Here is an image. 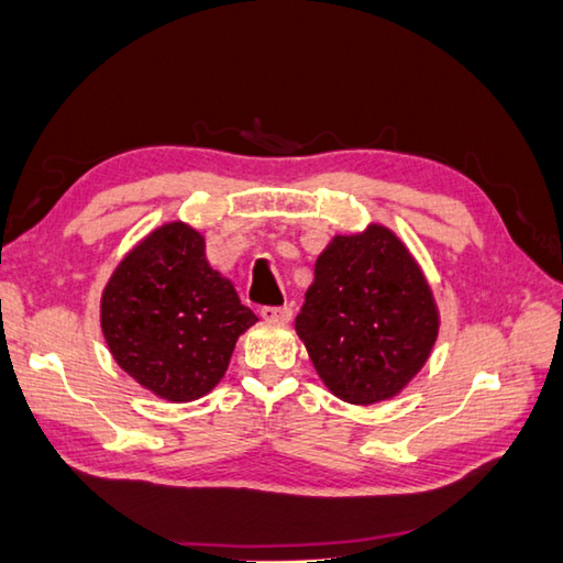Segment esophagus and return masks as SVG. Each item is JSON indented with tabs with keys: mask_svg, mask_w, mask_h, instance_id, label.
Wrapping results in <instances>:
<instances>
[{
	"mask_svg": "<svg viewBox=\"0 0 563 563\" xmlns=\"http://www.w3.org/2000/svg\"><path fill=\"white\" fill-rule=\"evenodd\" d=\"M261 317H263V320H271V322H290L292 310L288 308V305H283V308H263Z\"/></svg>",
	"mask_w": 563,
	"mask_h": 563,
	"instance_id": "34e87169",
	"label": "esophagus"
}]
</instances>
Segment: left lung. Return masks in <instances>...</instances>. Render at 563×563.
Listing matches in <instances>:
<instances>
[{
  "mask_svg": "<svg viewBox=\"0 0 563 563\" xmlns=\"http://www.w3.org/2000/svg\"><path fill=\"white\" fill-rule=\"evenodd\" d=\"M438 327L421 265L382 223L327 243L295 317L324 386L356 406L401 394L431 356Z\"/></svg>",
  "mask_w": 563,
  "mask_h": 563,
  "instance_id": "8db88e82",
  "label": "left lung"
}]
</instances>
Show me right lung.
<instances>
[{
	"instance_id": "1",
	"label": "right lung",
	"mask_w": 563,
	"mask_h": 563,
	"mask_svg": "<svg viewBox=\"0 0 563 563\" xmlns=\"http://www.w3.org/2000/svg\"><path fill=\"white\" fill-rule=\"evenodd\" d=\"M255 322L233 283L209 265L201 233L184 221L147 233L118 263L100 298L112 360L172 404L207 396Z\"/></svg>"
}]
</instances>
